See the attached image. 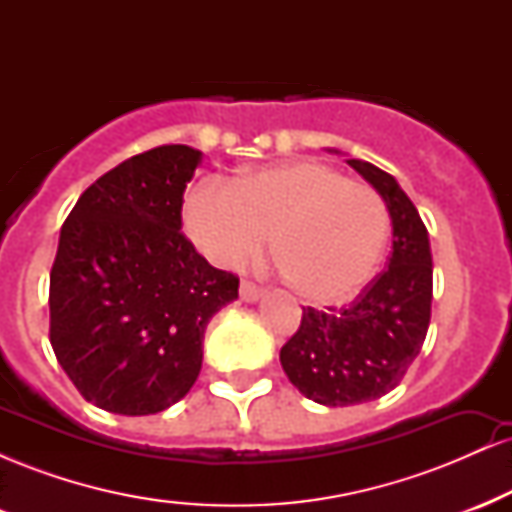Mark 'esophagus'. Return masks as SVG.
I'll list each match as a JSON object with an SVG mask.
<instances>
[{
  "mask_svg": "<svg viewBox=\"0 0 512 512\" xmlns=\"http://www.w3.org/2000/svg\"><path fill=\"white\" fill-rule=\"evenodd\" d=\"M262 296H264V289H260V286H255L252 281H240V298H243L245 303L260 301Z\"/></svg>",
  "mask_w": 512,
  "mask_h": 512,
  "instance_id": "1",
  "label": "esophagus"
}]
</instances>
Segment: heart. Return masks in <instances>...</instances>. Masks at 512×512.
Returning <instances> with one entry per match:
<instances>
[{
	"label": "heart",
	"mask_w": 512,
	"mask_h": 512,
	"mask_svg": "<svg viewBox=\"0 0 512 512\" xmlns=\"http://www.w3.org/2000/svg\"><path fill=\"white\" fill-rule=\"evenodd\" d=\"M185 233L211 262L238 267L267 245L293 289L315 303L356 296L390 236L383 197L313 158L274 163L233 182L204 180L182 207Z\"/></svg>",
	"instance_id": "b5f03b06"
}]
</instances>
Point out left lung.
Instances as JSON below:
<instances>
[{
    "label": "left lung",
    "mask_w": 512,
    "mask_h": 512,
    "mask_svg": "<svg viewBox=\"0 0 512 512\" xmlns=\"http://www.w3.org/2000/svg\"><path fill=\"white\" fill-rule=\"evenodd\" d=\"M346 163L383 197L392 255L346 308H303L301 327L281 346L279 361L293 387L325 407L373 402L395 390L431 322L433 260L419 211L390 173L358 158Z\"/></svg>",
    "instance_id": "1"
}]
</instances>
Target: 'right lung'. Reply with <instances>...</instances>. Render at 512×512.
Segmentation results:
<instances>
[{
	"mask_svg": "<svg viewBox=\"0 0 512 512\" xmlns=\"http://www.w3.org/2000/svg\"><path fill=\"white\" fill-rule=\"evenodd\" d=\"M202 151L166 144L101 175L69 211L50 272V344L86 402L146 416L202 370L209 320L238 276L182 236V195Z\"/></svg>",
	"mask_w": 512,
	"mask_h": 512,
	"instance_id": "obj_1",
	"label": "right lung"
}]
</instances>
